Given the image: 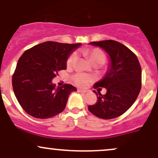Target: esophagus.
Listing matches in <instances>:
<instances>
[{"instance_id":"34e87169","label":"esophagus","mask_w":158,"mask_h":158,"mask_svg":"<svg viewBox=\"0 0 158 158\" xmlns=\"http://www.w3.org/2000/svg\"><path fill=\"white\" fill-rule=\"evenodd\" d=\"M77 91H78V92H83V93H86V92H87V91H86V90H83V89H78V90H77Z\"/></svg>"}]
</instances>
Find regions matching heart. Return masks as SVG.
I'll list each match as a JSON object with an SVG mask.
<instances>
[{"label":"heart","instance_id":"b5f03b06","mask_svg":"<svg viewBox=\"0 0 158 158\" xmlns=\"http://www.w3.org/2000/svg\"><path fill=\"white\" fill-rule=\"evenodd\" d=\"M86 53L88 55L89 57V60L92 64L93 63H101L102 64H104L106 61V55L105 54L99 49H92L86 52ZM77 58V52H72L70 56L69 57L67 60V64L68 66H72L75 64ZM74 81L76 83V84H77L80 86H86L91 81L93 80V77L92 76H89L86 74H82V73H78L77 75H75L73 77Z\"/></svg>","mask_w":158,"mask_h":158}]
</instances>
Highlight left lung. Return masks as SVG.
<instances>
[{
    "label": "left lung",
    "mask_w": 158,
    "mask_h": 158,
    "mask_svg": "<svg viewBox=\"0 0 158 158\" xmlns=\"http://www.w3.org/2000/svg\"><path fill=\"white\" fill-rule=\"evenodd\" d=\"M108 54L109 68L104 77L93 87H103L107 93L101 95L98 88V101L89 106L90 112L102 119L118 118L126 112L136 101L141 89V67L138 57L129 48L112 40L91 42Z\"/></svg>",
    "instance_id": "1"
}]
</instances>
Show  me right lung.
I'll return each instance as SVG.
<instances>
[{"instance_id": "add662e5", "label": "right lung", "mask_w": 158, "mask_h": 158, "mask_svg": "<svg viewBox=\"0 0 158 158\" xmlns=\"http://www.w3.org/2000/svg\"><path fill=\"white\" fill-rule=\"evenodd\" d=\"M81 46L46 41L24 52L12 76V87L27 114L47 119L64 111L69 96L77 89L71 84L56 86L52 80L59 71L66 69L68 57Z\"/></svg>"}]
</instances>
